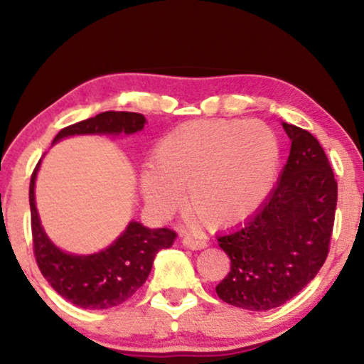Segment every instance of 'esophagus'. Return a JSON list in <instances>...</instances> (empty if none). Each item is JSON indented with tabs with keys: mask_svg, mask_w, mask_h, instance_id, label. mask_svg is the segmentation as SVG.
Instances as JSON below:
<instances>
[{
	"mask_svg": "<svg viewBox=\"0 0 364 364\" xmlns=\"http://www.w3.org/2000/svg\"><path fill=\"white\" fill-rule=\"evenodd\" d=\"M182 243L187 248H191V250H202V248L207 247V242L205 240H202V238H200V240H198V238H193L191 235L183 237L182 238Z\"/></svg>",
	"mask_w": 364,
	"mask_h": 364,
	"instance_id": "obj_1",
	"label": "esophagus"
}]
</instances>
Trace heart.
Masks as SVG:
<instances>
[{"instance_id": "obj_1", "label": "heart", "mask_w": 364, "mask_h": 364, "mask_svg": "<svg viewBox=\"0 0 364 364\" xmlns=\"http://www.w3.org/2000/svg\"><path fill=\"white\" fill-rule=\"evenodd\" d=\"M280 161L272 129L260 121H198L159 142L142 173L147 202L171 212L183 202L208 227L245 220L270 192Z\"/></svg>"}]
</instances>
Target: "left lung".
Instances as JSON below:
<instances>
[{
    "label": "left lung",
    "instance_id": "8db88e82",
    "mask_svg": "<svg viewBox=\"0 0 364 364\" xmlns=\"http://www.w3.org/2000/svg\"><path fill=\"white\" fill-rule=\"evenodd\" d=\"M291 141L277 186L242 227L217 238L230 272L215 291L228 305L265 311L298 295L330 252L338 183L320 142L283 122Z\"/></svg>",
    "mask_w": 364,
    "mask_h": 364
}]
</instances>
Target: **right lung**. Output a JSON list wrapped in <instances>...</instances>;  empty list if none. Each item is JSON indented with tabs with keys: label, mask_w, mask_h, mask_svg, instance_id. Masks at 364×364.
Wrapping results in <instances>:
<instances>
[{
	"label": "right lung",
	"mask_w": 364,
	"mask_h": 364,
	"mask_svg": "<svg viewBox=\"0 0 364 364\" xmlns=\"http://www.w3.org/2000/svg\"><path fill=\"white\" fill-rule=\"evenodd\" d=\"M146 117L137 112L107 111L89 117L58 132L53 144L81 134H134L144 129ZM38 162L29 182L33 250L36 263L54 290L64 300L87 310H106L131 298L147 280L154 258L162 248H168L177 233L171 228H147L131 222L112 245L92 255H73L63 252L49 240L39 220L34 202V182Z\"/></svg>",
	"instance_id": "add662e5"
}]
</instances>
